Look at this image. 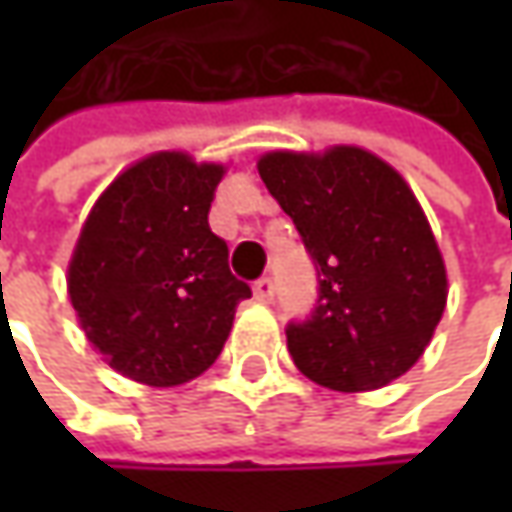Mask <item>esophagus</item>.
Masks as SVG:
<instances>
[{"instance_id": "34e87169", "label": "esophagus", "mask_w": 512, "mask_h": 512, "mask_svg": "<svg viewBox=\"0 0 512 512\" xmlns=\"http://www.w3.org/2000/svg\"><path fill=\"white\" fill-rule=\"evenodd\" d=\"M273 293H276V285H273V279L270 276H262L256 285H253V296H256V302H273Z\"/></svg>"}]
</instances>
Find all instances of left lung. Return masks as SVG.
Here are the masks:
<instances>
[{
	"instance_id": "obj_1",
	"label": "left lung",
	"mask_w": 512,
	"mask_h": 512,
	"mask_svg": "<svg viewBox=\"0 0 512 512\" xmlns=\"http://www.w3.org/2000/svg\"><path fill=\"white\" fill-rule=\"evenodd\" d=\"M259 176L319 279L313 310L285 327L296 367L339 393L399 379L419 362L447 302L442 253L413 190L362 148L267 153Z\"/></svg>"
}]
</instances>
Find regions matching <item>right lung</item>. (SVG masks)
<instances>
[{
  "label": "right lung",
  "mask_w": 512,
  "mask_h": 512,
  "mask_svg": "<svg viewBox=\"0 0 512 512\" xmlns=\"http://www.w3.org/2000/svg\"><path fill=\"white\" fill-rule=\"evenodd\" d=\"M222 165L153 153L99 196L68 267L79 325L133 382L173 387L219 359L250 287L227 265L207 213Z\"/></svg>",
  "instance_id": "right-lung-1"
}]
</instances>
